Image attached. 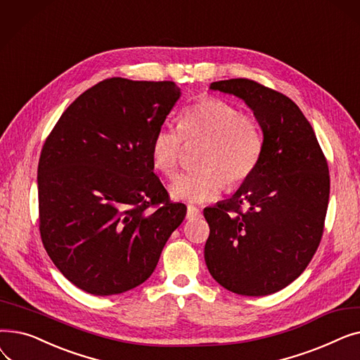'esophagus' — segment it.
I'll list each match as a JSON object with an SVG mask.
<instances>
[{
	"label": "esophagus",
	"mask_w": 360,
	"mask_h": 360,
	"mask_svg": "<svg viewBox=\"0 0 360 360\" xmlns=\"http://www.w3.org/2000/svg\"><path fill=\"white\" fill-rule=\"evenodd\" d=\"M201 216V212L200 209H197L195 205H188L186 207V219H194V217H198Z\"/></svg>",
	"instance_id": "esophagus-1"
}]
</instances>
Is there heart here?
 I'll use <instances>...</instances> for the list:
<instances>
[{
    "instance_id": "1",
    "label": "heart",
    "mask_w": 360,
    "mask_h": 360,
    "mask_svg": "<svg viewBox=\"0 0 360 360\" xmlns=\"http://www.w3.org/2000/svg\"><path fill=\"white\" fill-rule=\"evenodd\" d=\"M201 140L195 169L181 174L170 186L176 200L204 202L224 188H236L257 169L264 148L254 117L219 98H205L184 109L178 128L160 127L150 144L153 166L172 178L182 158V143Z\"/></svg>"
}]
</instances>
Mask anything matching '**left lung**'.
I'll return each mask as SVG.
<instances>
[{"label":"left lung","mask_w":360,"mask_h":360,"mask_svg":"<svg viewBox=\"0 0 360 360\" xmlns=\"http://www.w3.org/2000/svg\"><path fill=\"white\" fill-rule=\"evenodd\" d=\"M210 89L245 101L262 129L254 174L231 200L204 209V258L220 286L242 296L286 288L308 267L324 233L330 198L327 159L297 105L250 79Z\"/></svg>","instance_id":"1"}]
</instances>
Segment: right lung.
<instances>
[{"label": "right lung", "instance_id": "add662e5", "mask_svg": "<svg viewBox=\"0 0 360 360\" xmlns=\"http://www.w3.org/2000/svg\"><path fill=\"white\" fill-rule=\"evenodd\" d=\"M181 96L174 82L106 79L55 124L37 166L39 232L64 277L96 296L155 271L186 205L170 201L150 144Z\"/></svg>", "mask_w": 360, "mask_h": 360}]
</instances>
